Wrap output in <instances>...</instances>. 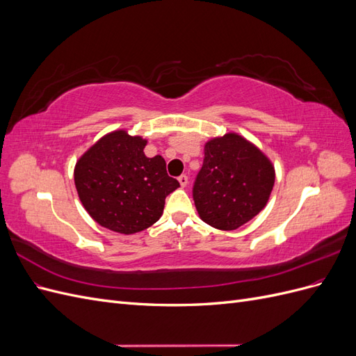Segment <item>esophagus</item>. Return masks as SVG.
Wrapping results in <instances>:
<instances>
[{"mask_svg":"<svg viewBox=\"0 0 356 356\" xmlns=\"http://www.w3.org/2000/svg\"><path fill=\"white\" fill-rule=\"evenodd\" d=\"M178 181H179V186H181V187H186V186L188 184V177H187V175H181V177L178 178Z\"/></svg>","mask_w":356,"mask_h":356,"instance_id":"obj_1","label":"esophagus"}]
</instances>
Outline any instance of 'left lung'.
I'll return each instance as SVG.
<instances>
[{"instance_id": "left-lung-1", "label": "left lung", "mask_w": 356, "mask_h": 356, "mask_svg": "<svg viewBox=\"0 0 356 356\" xmlns=\"http://www.w3.org/2000/svg\"><path fill=\"white\" fill-rule=\"evenodd\" d=\"M275 186V166L260 148L234 132L204 144L193 199L202 221L236 230L260 213Z\"/></svg>"}]
</instances>
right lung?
I'll return each mask as SVG.
<instances>
[{
    "label": "right lung",
    "mask_w": 356,
    "mask_h": 356,
    "mask_svg": "<svg viewBox=\"0 0 356 356\" xmlns=\"http://www.w3.org/2000/svg\"><path fill=\"white\" fill-rule=\"evenodd\" d=\"M147 139L124 129L98 139L75 163L74 182L84 209L102 227L134 234L163 213L165 199L179 187L161 156L147 157Z\"/></svg>",
    "instance_id": "obj_1"
}]
</instances>
